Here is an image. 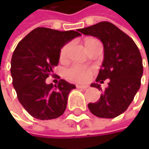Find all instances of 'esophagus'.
Wrapping results in <instances>:
<instances>
[{
	"label": "esophagus",
	"instance_id": "obj_1",
	"mask_svg": "<svg viewBox=\"0 0 149 149\" xmlns=\"http://www.w3.org/2000/svg\"><path fill=\"white\" fill-rule=\"evenodd\" d=\"M76 86H77V89H83V90H86V89L89 88L88 85H80V84H77Z\"/></svg>",
	"mask_w": 149,
	"mask_h": 149
}]
</instances>
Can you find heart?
Segmentation results:
<instances>
[{
    "label": "heart",
    "instance_id": "b5f03b06",
    "mask_svg": "<svg viewBox=\"0 0 149 149\" xmlns=\"http://www.w3.org/2000/svg\"><path fill=\"white\" fill-rule=\"evenodd\" d=\"M70 47H71V44L68 43L61 48L60 58L64 59L67 57ZM91 72H92V70L91 68L79 65H75L65 71V76L67 79H69L72 82L84 83V82H86L90 78Z\"/></svg>",
    "mask_w": 149,
    "mask_h": 149
}]
</instances>
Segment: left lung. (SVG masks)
Here are the masks:
<instances>
[{
    "label": "left lung",
    "instance_id": "1",
    "mask_svg": "<svg viewBox=\"0 0 149 149\" xmlns=\"http://www.w3.org/2000/svg\"><path fill=\"white\" fill-rule=\"evenodd\" d=\"M83 34L99 39L104 45V58L97 82L109 79L97 103H90V111L97 117L114 118L123 113L132 103L141 86L142 58L134 40L114 24L103 21L78 29ZM102 91L98 84H91Z\"/></svg>",
    "mask_w": 149,
    "mask_h": 149
}]
</instances>
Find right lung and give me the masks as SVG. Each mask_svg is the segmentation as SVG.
Here are the masks:
<instances>
[{
	"label": "right lung",
	"instance_id": "obj_1",
	"mask_svg": "<svg viewBox=\"0 0 149 149\" xmlns=\"http://www.w3.org/2000/svg\"><path fill=\"white\" fill-rule=\"evenodd\" d=\"M78 32L37 27L15 48L11 59L13 85L19 103L36 119L58 118L66 109L68 95L76 86L64 79L53 86L52 84H47L45 79L53 76L61 48L80 36Z\"/></svg>",
	"mask_w": 149,
	"mask_h": 149
}]
</instances>
